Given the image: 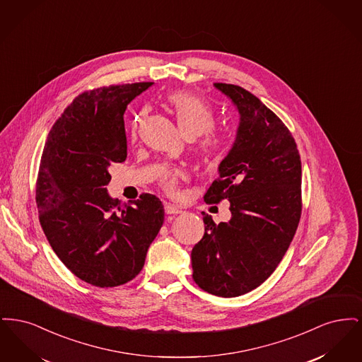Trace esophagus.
<instances>
[{
	"label": "esophagus",
	"instance_id": "1",
	"mask_svg": "<svg viewBox=\"0 0 362 362\" xmlns=\"http://www.w3.org/2000/svg\"><path fill=\"white\" fill-rule=\"evenodd\" d=\"M164 210H165V213L167 214H180L182 213V209H179L177 206H175V205H171V204H165V206H164Z\"/></svg>",
	"mask_w": 362,
	"mask_h": 362
}]
</instances>
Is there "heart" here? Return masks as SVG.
<instances>
[{
  "instance_id": "1",
  "label": "heart",
  "mask_w": 362,
  "mask_h": 362,
  "mask_svg": "<svg viewBox=\"0 0 362 362\" xmlns=\"http://www.w3.org/2000/svg\"><path fill=\"white\" fill-rule=\"evenodd\" d=\"M167 103L173 110L176 121L182 132L189 138L199 137L198 152L207 163H213L223 156V142L211 130L216 124V115L213 108L199 96L187 90H173L167 95ZM146 110L142 108L132 123V136H137L138 127L146 117ZM180 176L179 171L164 168L160 171V183L168 192L176 189V183Z\"/></svg>"
}]
</instances>
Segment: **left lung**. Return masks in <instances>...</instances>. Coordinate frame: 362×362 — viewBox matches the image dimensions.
I'll return each instance as SVG.
<instances>
[{"label": "left lung", "mask_w": 362, "mask_h": 362, "mask_svg": "<svg viewBox=\"0 0 362 362\" xmlns=\"http://www.w3.org/2000/svg\"><path fill=\"white\" fill-rule=\"evenodd\" d=\"M240 114L232 149L207 204L228 199L232 217L216 224L191 251L192 278L210 294L238 297L258 288L284 258L301 217V160L289 129L244 88L216 83Z\"/></svg>", "instance_id": "1"}]
</instances>
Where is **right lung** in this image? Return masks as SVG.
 I'll list each match as a JSON object with an SVG mask.
<instances>
[{
    "label": "right lung",
    "instance_id": "right-lung-1",
    "mask_svg": "<svg viewBox=\"0 0 362 362\" xmlns=\"http://www.w3.org/2000/svg\"><path fill=\"white\" fill-rule=\"evenodd\" d=\"M153 83L78 95L49 133L36 180L39 221L57 257L80 279L119 286L139 274L164 223L152 194L122 205L108 195V168L127 157L123 114Z\"/></svg>",
    "mask_w": 362,
    "mask_h": 362
}]
</instances>
